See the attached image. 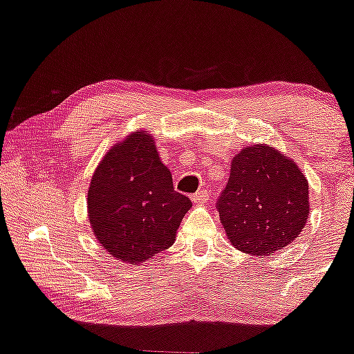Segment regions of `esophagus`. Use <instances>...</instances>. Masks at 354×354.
Masks as SVG:
<instances>
[{
	"mask_svg": "<svg viewBox=\"0 0 354 354\" xmlns=\"http://www.w3.org/2000/svg\"><path fill=\"white\" fill-rule=\"evenodd\" d=\"M191 199H193V203L198 204V206H203V204H206L207 199H209V194H207V191H198V193L191 196Z\"/></svg>",
	"mask_w": 354,
	"mask_h": 354,
	"instance_id": "34e87169",
	"label": "esophagus"
}]
</instances>
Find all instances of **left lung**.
<instances>
[{"label":"left lung","mask_w":354,"mask_h":354,"mask_svg":"<svg viewBox=\"0 0 354 354\" xmlns=\"http://www.w3.org/2000/svg\"><path fill=\"white\" fill-rule=\"evenodd\" d=\"M225 236L237 250L272 255L299 237L310 212L308 181L299 165L267 143L244 147L218 201Z\"/></svg>","instance_id":"obj_1"}]
</instances>
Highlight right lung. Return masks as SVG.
Instances as JSON below:
<instances>
[{
	"instance_id": "right-lung-1",
	"label": "right lung",
	"mask_w": 354,
	"mask_h": 354,
	"mask_svg": "<svg viewBox=\"0 0 354 354\" xmlns=\"http://www.w3.org/2000/svg\"><path fill=\"white\" fill-rule=\"evenodd\" d=\"M191 206L188 196L174 191L171 171L145 130L131 131L105 153L87 193L95 239L113 259L131 266L173 245Z\"/></svg>"
}]
</instances>
